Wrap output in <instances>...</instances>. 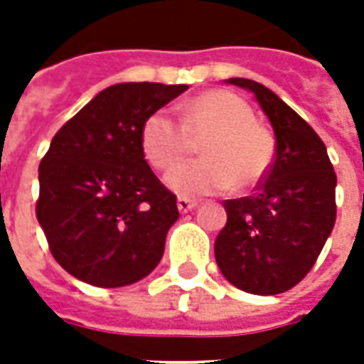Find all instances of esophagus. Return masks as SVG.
<instances>
[{
  "instance_id": "1",
  "label": "esophagus",
  "mask_w": 364,
  "mask_h": 364,
  "mask_svg": "<svg viewBox=\"0 0 364 364\" xmlns=\"http://www.w3.org/2000/svg\"><path fill=\"white\" fill-rule=\"evenodd\" d=\"M197 206V200H191L187 197H179L177 198V208H179V213H189Z\"/></svg>"
}]
</instances>
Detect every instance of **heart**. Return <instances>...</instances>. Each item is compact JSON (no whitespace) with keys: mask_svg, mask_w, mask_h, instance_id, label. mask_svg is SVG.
<instances>
[{"mask_svg":"<svg viewBox=\"0 0 364 364\" xmlns=\"http://www.w3.org/2000/svg\"><path fill=\"white\" fill-rule=\"evenodd\" d=\"M203 139L205 159L175 170L167 183L179 195H213L237 187H255L265 179L274 158V138L255 120L253 109L232 91L216 90L185 105L181 122L156 111L142 127V150L159 171H171Z\"/></svg>","mask_w":364,"mask_h":364,"instance_id":"b5f03b06","label":"heart"}]
</instances>
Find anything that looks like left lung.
Segmentation results:
<instances>
[{
    "label": "left lung",
    "instance_id": "obj_1",
    "mask_svg": "<svg viewBox=\"0 0 364 364\" xmlns=\"http://www.w3.org/2000/svg\"><path fill=\"white\" fill-rule=\"evenodd\" d=\"M250 90L273 124L277 154L250 197L224 200L226 226L214 242L222 274L252 294H281L310 273L336 224V171L326 146L282 99L252 80Z\"/></svg>",
    "mask_w": 364,
    "mask_h": 364
}]
</instances>
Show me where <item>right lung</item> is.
I'll return each mask as SVG.
<instances>
[{
	"mask_svg": "<svg viewBox=\"0 0 364 364\" xmlns=\"http://www.w3.org/2000/svg\"><path fill=\"white\" fill-rule=\"evenodd\" d=\"M187 85L117 83L54 134L38 166L36 218L75 279L127 287L150 274L179 218L177 197L144 159L142 127Z\"/></svg>",
	"mask_w": 364,
	"mask_h": 364,
	"instance_id": "add662e5",
	"label": "right lung"
}]
</instances>
